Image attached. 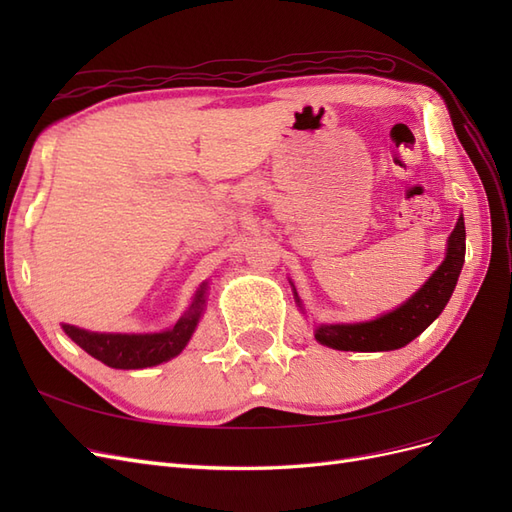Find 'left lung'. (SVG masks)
Instances as JSON below:
<instances>
[{"label":"left lung","instance_id":"left-lung-1","mask_svg":"<svg viewBox=\"0 0 512 512\" xmlns=\"http://www.w3.org/2000/svg\"><path fill=\"white\" fill-rule=\"evenodd\" d=\"M463 260H466V224H463V215H459L451 237L446 241V256L440 267L429 275V280L408 301L374 320L318 324L314 331L316 342L346 352H386L408 346L442 314L457 286ZM292 290L294 301L301 307L294 284Z\"/></svg>","mask_w":512,"mask_h":512}]
</instances>
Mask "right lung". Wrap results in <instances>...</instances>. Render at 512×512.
Here are the masks:
<instances>
[{
  "mask_svg": "<svg viewBox=\"0 0 512 512\" xmlns=\"http://www.w3.org/2000/svg\"><path fill=\"white\" fill-rule=\"evenodd\" d=\"M209 284L198 286L190 307L177 320L175 327L160 333H98L74 324H61V329L94 359L113 369H145L175 359L192 339L200 316L205 312Z\"/></svg>",
  "mask_w": 512,
  "mask_h": 512,
  "instance_id": "right-lung-1",
  "label": "right lung"
}]
</instances>
